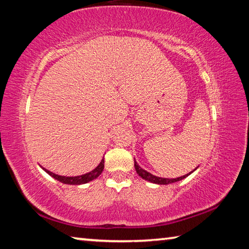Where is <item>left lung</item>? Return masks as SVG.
I'll list each match as a JSON object with an SVG mask.
<instances>
[{"instance_id":"1","label":"left lung","mask_w":249,"mask_h":249,"mask_svg":"<svg viewBox=\"0 0 249 249\" xmlns=\"http://www.w3.org/2000/svg\"><path fill=\"white\" fill-rule=\"evenodd\" d=\"M134 166H135V169H136L137 175H140L142 179H145L147 181H150V182H153V183H157V184H169V183H172V182H177V181H180V180L184 179L185 177H188L192 172L191 171L189 175L179 177V178H176V179H167V178H160V177H156L154 175L149 174L148 171L142 169V168L137 165L136 161H134Z\"/></svg>"}]
</instances>
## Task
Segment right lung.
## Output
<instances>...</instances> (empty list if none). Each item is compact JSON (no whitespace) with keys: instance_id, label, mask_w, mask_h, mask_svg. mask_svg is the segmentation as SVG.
Segmentation results:
<instances>
[{"instance_id":"obj_1","label":"right lung","mask_w":249,"mask_h":249,"mask_svg":"<svg viewBox=\"0 0 249 249\" xmlns=\"http://www.w3.org/2000/svg\"><path fill=\"white\" fill-rule=\"evenodd\" d=\"M43 169L47 172L48 175H50L52 177H53L54 179H57L58 181H60L62 183H67V184H81V183H87L89 182V181H92L98 178V177L102 174V171L104 169V159L101 160L100 165L95 168L94 170H92L89 174H86V175H82V176H78V177H64V176H58L56 174H53V172L49 171L47 169Z\"/></svg>"}]
</instances>
